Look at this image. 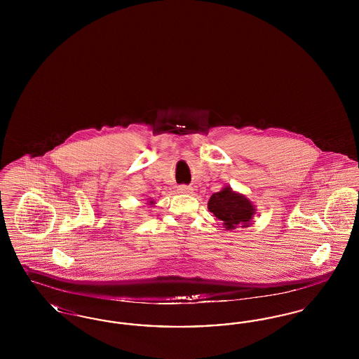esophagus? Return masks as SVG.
<instances>
[{
	"label": "esophagus",
	"mask_w": 359,
	"mask_h": 359,
	"mask_svg": "<svg viewBox=\"0 0 359 359\" xmlns=\"http://www.w3.org/2000/svg\"><path fill=\"white\" fill-rule=\"evenodd\" d=\"M177 192H180V194H189V192H192V188L189 187V186H186V184H183V186H179Z\"/></svg>",
	"instance_id": "34e87169"
}]
</instances>
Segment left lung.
<instances>
[{"label": "left lung", "mask_w": 359, "mask_h": 359, "mask_svg": "<svg viewBox=\"0 0 359 359\" xmlns=\"http://www.w3.org/2000/svg\"><path fill=\"white\" fill-rule=\"evenodd\" d=\"M207 205L208 210L222 221L226 230H233L238 226L248 227L256 214L253 203L229 186L212 194Z\"/></svg>", "instance_id": "1"}]
</instances>
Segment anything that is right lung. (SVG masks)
Returning a JSON list of instances; mask_svg holds the SVG:
<instances>
[{
    "label": "right lung",
    "instance_id": "obj_1",
    "mask_svg": "<svg viewBox=\"0 0 359 359\" xmlns=\"http://www.w3.org/2000/svg\"><path fill=\"white\" fill-rule=\"evenodd\" d=\"M149 203H151V205H154V201H151V202H149Z\"/></svg>",
    "mask_w": 359,
    "mask_h": 359
}]
</instances>
